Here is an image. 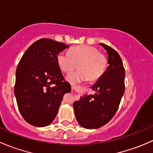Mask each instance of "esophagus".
Listing matches in <instances>:
<instances>
[{"label": "esophagus", "mask_w": 153, "mask_h": 153, "mask_svg": "<svg viewBox=\"0 0 153 153\" xmlns=\"http://www.w3.org/2000/svg\"><path fill=\"white\" fill-rule=\"evenodd\" d=\"M71 87H72V90H73V89H75V86H74V85H72V86H71Z\"/></svg>", "instance_id": "esophagus-1"}]
</instances>
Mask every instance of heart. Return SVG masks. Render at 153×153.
Listing matches in <instances>:
<instances>
[{"label": "heart", "mask_w": 153, "mask_h": 153, "mask_svg": "<svg viewBox=\"0 0 153 153\" xmlns=\"http://www.w3.org/2000/svg\"><path fill=\"white\" fill-rule=\"evenodd\" d=\"M58 64L64 73L69 74L77 67L79 69L67 77L70 83H77L89 78L96 80L103 75L106 66L104 55L95 47L82 45L71 48L69 53L61 52L57 57Z\"/></svg>", "instance_id": "b5f03b06"}]
</instances>
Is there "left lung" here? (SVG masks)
Here are the masks:
<instances>
[{"instance_id":"1","label":"left lung","mask_w":153,"mask_h":153,"mask_svg":"<svg viewBox=\"0 0 153 153\" xmlns=\"http://www.w3.org/2000/svg\"><path fill=\"white\" fill-rule=\"evenodd\" d=\"M108 55V67L93 86L94 95H84L73 104L80 126L97 129L109 122L119 106L124 93L125 70L119 54L109 46L100 44Z\"/></svg>"}]
</instances>
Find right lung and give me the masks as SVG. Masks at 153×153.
Wrapping results in <instances>:
<instances>
[{
	"instance_id": "right-lung-1",
	"label": "right lung",
	"mask_w": 153,
	"mask_h": 153,
	"mask_svg": "<svg viewBox=\"0 0 153 153\" xmlns=\"http://www.w3.org/2000/svg\"><path fill=\"white\" fill-rule=\"evenodd\" d=\"M69 46L42 38L24 52L15 74L14 92L18 109L29 124L43 127L55 119L64 94L71 86L64 81L57 57Z\"/></svg>"
}]
</instances>
